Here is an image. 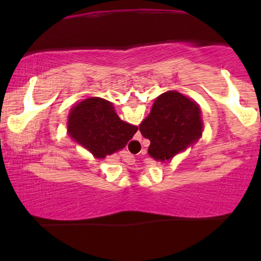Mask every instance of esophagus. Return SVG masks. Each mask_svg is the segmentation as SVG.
Returning a JSON list of instances; mask_svg holds the SVG:
<instances>
[{"mask_svg":"<svg viewBox=\"0 0 261 261\" xmlns=\"http://www.w3.org/2000/svg\"><path fill=\"white\" fill-rule=\"evenodd\" d=\"M139 137H140V135H139ZM139 140H140V139L135 140L134 142H135V143H137V141H139ZM125 160H126V162H127L128 164H134L133 162H135V157H133V155H130V154H128V155H126V158H125Z\"/></svg>","mask_w":261,"mask_h":261,"instance_id":"34e87169","label":"esophagus"}]
</instances>
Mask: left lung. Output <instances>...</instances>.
Returning <instances> with one entry per match:
<instances>
[{"label": "left lung", "instance_id": "8db88e82", "mask_svg": "<svg viewBox=\"0 0 261 261\" xmlns=\"http://www.w3.org/2000/svg\"><path fill=\"white\" fill-rule=\"evenodd\" d=\"M140 131L151 142L149 155L155 161H168L201 136L200 109L179 92H166L155 99Z\"/></svg>", "mask_w": 261, "mask_h": 261}]
</instances>
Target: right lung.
Returning <instances> with one entry per match:
<instances>
[{
	"label": "right lung",
	"instance_id": "obj_1",
	"mask_svg": "<svg viewBox=\"0 0 261 261\" xmlns=\"http://www.w3.org/2000/svg\"><path fill=\"white\" fill-rule=\"evenodd\" d=\"M67 126L71 136L95 158H106L124 148L139 128L120 120L112 103L95 97L71 110Z\"/></svg>",
	"mask_w": 261,
	"mask_h": 261
}]
</instances>
